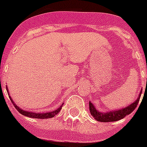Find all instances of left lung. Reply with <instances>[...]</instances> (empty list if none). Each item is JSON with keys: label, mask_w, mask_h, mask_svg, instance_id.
I'll return each mask as SVG.
<instances>
[{"label": "left lung", "mask_w": 147, "mask_h": 147, "mask_svg": "<svg viewBox=\"0 0 147 147\" xmlns=\"http://www.w3.org/2000/svg\"><path fill=\"white\" fill-rule=\"evenodd\" d=\"M142 89L140 92L139 96L137 98L134 102L131 103L127 107H123L121 109L118 110H113V111H109L107 112H100L96 109V107L91 101H89V109L91 114L96 121L99 122H113V121H117L123 119L127 115H129L131 114L137 107L138 103H139L140 98L141 96Z\"/></svg>", "instance_id": "left-lung-1"}]
</instances>
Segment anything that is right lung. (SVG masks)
<instances>
[{
	"label": "right lung",
	"mask_w": 147,
	"mask_h": 147,
	"mask_svg": "<svg viewBox=\"0 0 147 147\" xmlns=\"http://www.w3.org/2000/svg\"><path fill=\"white\" fill-rule=\"evenodd\" d=\"M6 88H7V93L9 94V97H10V99L11 100V102L13 104V106L15 107V108L18 111L22 114V115H24V116L29 117H32V118H37V119H47V118H52L53 117H55L56 114L60 111V110L62 109V107L63 104H62L60 107H59L55 111H52L49 112H43V113H39V112H34V111H24V110L21 109L20 107H18V105H16L13 100L11 98V97L10 96V93L8 92V88L6 86Z\"/></svg>",
	"instance_id": "right-lung-1"
}]
</instances>
